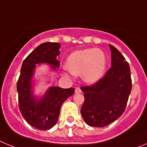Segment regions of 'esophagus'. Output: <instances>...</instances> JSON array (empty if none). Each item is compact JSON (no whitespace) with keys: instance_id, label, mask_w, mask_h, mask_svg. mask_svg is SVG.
I'll return each mask as SVG.
<instances>
[{"instance_id":"1","label":"esophagus","mask_w":147,"mask_h":147,"mask_svg":"<svg viewBox=\"0 0 147 147\" xmlns=\"http://www.w3.org/2000/svg\"><path fill=\"white\" fill-rule=\"evenodd\" d=\"M75 93H82V90L80 88H76L75 89Z\"/></svg>"}]
</instances>
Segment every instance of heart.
I'll use <instances>...</instances> for the list:
<instances>
[{
	"instance_id": "obj_1",
	"label": "heart",
	"mask_w": 147,
	"mask_h": 147,
	"mask_svg": "<svg viewBox=\"0 0 147 147\" xmlns=\"http://www.w3.org/2000/svg\"><path fill=\"white\" fill-rule=\"evenodd\" d=\"M107 57L103 51L92 48L76 51L66 60V67L75 76L81 75L85 82L93 85L105 76ZM64 75L67 76V73Z\"/></svg>"
}]
</instances>
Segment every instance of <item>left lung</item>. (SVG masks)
Instances as JSON below:
<instances>
[{
  "mask_svg": "<svg viewBox=\"0 0 147 147\" xmlns=\"http://www.w3.org/2000/svg\"><path fill=\"white\" fill-rule=\"evenodd\" d=\"M109 46L112 67L96 84L81 88L85 97L81 115L90 127H104L117 120L125 110L132 90L128 62L117 49Z\"/></svg>",
  "mask_w": 147,
  "mask_h": 147,
  "instance_id": "1",
  "label": "left lung"
}]
</instances>
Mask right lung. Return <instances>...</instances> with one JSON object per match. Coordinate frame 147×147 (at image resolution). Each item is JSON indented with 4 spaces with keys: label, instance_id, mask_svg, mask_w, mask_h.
Wrapping results in <instances>:
<instances>
[{
    "label": "right lung",
    "instance_id": "right-lung-1",
    "mask_svg": "<svg viewBox=\"0 0 147 147\" xmlns=\"http://www.w3.org/2000/svg\"><path fill=\"white\" fill-rule=\"evenodd\" d=\"M60 47L57 42L40 44L23 61L17 83L20 113L30 126L40 130L50 129L57 124L61 106L75 90L74 88L63 89L52 86L49 87L44 94L35 93V88L38 85V80L34 76L36 69L41 64H47L49 72L57 71L59 65L57 57L60 54ZM49 78L50 76L46 80L47 84L51 82Z\"/></svg>",
    "mask_w": 147,
    "mask_h": 147
}]
</instances>
